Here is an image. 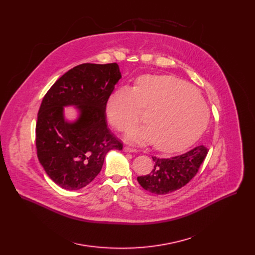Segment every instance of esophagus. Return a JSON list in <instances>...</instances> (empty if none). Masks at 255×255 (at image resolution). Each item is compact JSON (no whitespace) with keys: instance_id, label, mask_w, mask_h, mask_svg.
Listing matches in <instances>:
<instances>
[{"instance_id":"34e87169","label":"esophagus","mask_w":255,"mask_h":255,"mask_svg":"<svg viewBox=\"0 0 255 255\" xmlns=\"http://www.w3.org/2000/svg\"><path fill=\"white\" fill-rule=\"evenodd\" d=\"M123 150H124L125 152H137V150H136L135 148H132V147H130V146H125V147L123 148Z\"/></svg>"}]
</instances>
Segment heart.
<instances>
[{
  "mask_svg": "<svg viewBox=\"0 0 255 255\" xmlns=\"http://www.w3.org/2000/svg\"><path fill=\"white\" fill-rule=\"evenodd\" d=\"M140 107L149 110L148 126L133 127L126 133L129 141L145 144L166 153L178 152L195 143L206 130L210 111L198 92L171 76H143L135 89L120 87L107 103L110 123L124 130L139 120Z\"/></svg>",
  "mask_w": 255,
  "mask_h": 255,
  "instance_id": "obj_1",
  "label": "heart"
}]
</instances>
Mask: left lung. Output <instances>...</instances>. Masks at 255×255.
<instances>
[{"label":"left lung","instance_id":"1","mask_svg":"<svg viewBox=\"0 0 255 255\" xmlns=\"http://www.w3.org/2000/svg\"><path fill=\"white\" fill-rule=\"evenodd\" d=\"M209 149L204 145L170 158L152 156L154 167L146 175L137 177L140 186L152 194L165 195L186 186L196 175Z\"/></svg>","mask_w":255,"mask_h":255}]
</instances>
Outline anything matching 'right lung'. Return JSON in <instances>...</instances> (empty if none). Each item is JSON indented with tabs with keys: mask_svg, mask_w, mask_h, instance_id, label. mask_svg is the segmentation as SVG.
<instances>
[{
	"mask_svg": "<svg viewBox=\"0 0 255 255\" xmlns=\"http://www.w3.org/2000/svg\"><path fill=\"white\" fill-rule=\"evenodd\" d=\"M121 78L117 63H84L65 72L44 96L36 123V148L45 172L60 188H85L101 171L106 154L122 150L105 114ZM65 106L75 107L76 121L65 118Z\"/></svg>",
	"mask_w": 255,
	"mask_h": 255,
	"instance_id": "obj_1",
	"label": "right lung"
}]
</instances>
